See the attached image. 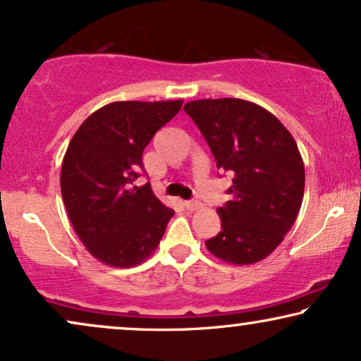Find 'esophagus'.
Returning a JSON list of instances; mask_svg holds the SVG:
<instances>
[{
    "instance_id": "34e87169",
    "label": "esophagus",
    "mask_w": 361,
    "mask_h": 361,
    "mask_svg": "<svg viewBox=\"0 0 361 361\" xmlns=\"http://www.w3.org/2000/svg\"><path fill=\"white\" fill-rule=\"evenodd\" d=\"M185 209L190 210V212H194V210L202 209V202H200V200H187Z\"/></svg>"
}]
</instances>
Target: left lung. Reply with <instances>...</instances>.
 <instances>
[{"label": "left lung", "mask_w": 361, "mask_h": 361, "mask_svg": "<svg viewBox=\"0 0 361 361\" xmlns=\"http://www.w3.org/2000/svg\"><path fill=\"white\" fill-rule=\"evenodd\" d=\"M184 111L207 140L217 169L233 176L232 199L217 209L222 231L205 245L227 264L264 260L292 228L303 200L305 167L297 142L272 112L249 101L199 99Z\"/></svg>", "instance_id": "left-lung-1"}]
</instances>
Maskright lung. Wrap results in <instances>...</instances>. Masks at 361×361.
<instances>
[{
	"label": "right lung",
	"mask_w": 361,
	"mask_h": 361,
	"mask_svg": "<svg viewBox=\"0 0 361 361\" xmlns=\"http://www.w3.org/2000/svg\"><path fill=\"white\" fill-rule=\"evenodd\" d=\"M184 101H119L92 112L69 142L61 167V194L89 254L111 267L144 262L166 232L174 210L151 184L135 185L142 152Z\"/></svg>",
	"instance_id": "obj_1"
}]
</instances>
